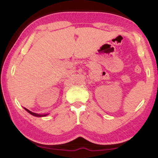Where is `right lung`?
I'll list each match as a JSON object with an SVG mask.
<instances>
[{
  "mask_svg": "<svg viewBox=\"0 0 158 158\" xmlns=\"http://www.w3.org/2000/svg\"><path fill=\"white\" fill-rule=\"evenodd\" d=\"M24 109H25L26 111L29 112V113L30 114H31V115H33V116H37V117H41V116H45L48 115V114H44V115H41V114H38L34 113V112H31V111H30L29 110H28L27 109H26V108H24Z\"/></svg>",
  "mask_w": 158,
  "mask_h": 158,
  "instance_id": "right-lung-1",
  "label": "right lung"
}]
</instances>
